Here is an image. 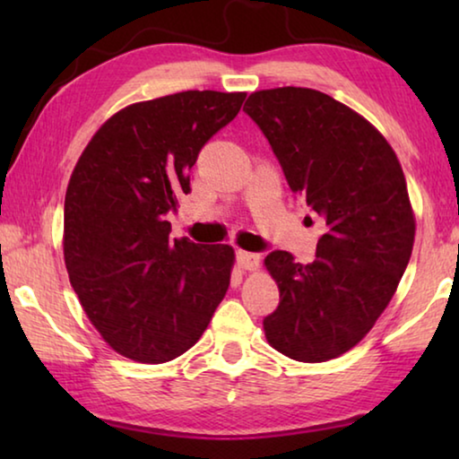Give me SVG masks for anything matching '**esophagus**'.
<instances>
[{"mask_svg":"<svg viewBox=\"0 0 459 459\" xmlns=\"http://www.w3.org/2000/svg\"><path fill=\"white\" fill-rule=\"evenodd\" d=\"M237 265L243 271H259L261 267V257L257 253L248 251H238L237 253Z\"/></svg>","mask_w":459,"mask_h":459,"instance_id":"obj_1","label":"esophagus"}]
</instances>
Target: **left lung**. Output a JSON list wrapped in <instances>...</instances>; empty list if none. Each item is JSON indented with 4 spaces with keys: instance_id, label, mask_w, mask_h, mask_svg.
Here are the masks:
<instances>
[{
    "instance_id": "left-lung-1",
    "label": "left lung",
    "mask_w": 459,
    "mask_h": 459,
    "mask_svg": "<svg viewBox=\"0 0 459 459\" xmlns=\"http://www.w3.org/2000/svg\"><path fill=\"white\" fill-rule=\"evenodd\" d=\"M261 127L291 192L322 216L316 259L265 257L279 306L263 320L277 352L338 359L367 336L397 291L415 243V214L397 153L351 107L301 87L255 91L243 107Z\"/></svg>"
}]
</instances>
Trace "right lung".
<instances>
[{
  "mask_svg": "<svg viewBox=\"0 0 459 459\" xmlns=\"http://www.w3.org/2000/svg\"><path fill=\"white\" fill-rule=\"evenodd\" d=\"M247 92L184 91L111 115L84 147L65 198V265L84 314L142 364L196 344L230 283L235 248L169 238L168 211Z\"/></svg>",
  "mask_w": 459,
  "mask_h": 459,
  "instance_id": "obj_1",
  "label": "right lung"
}]
</instances>
